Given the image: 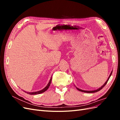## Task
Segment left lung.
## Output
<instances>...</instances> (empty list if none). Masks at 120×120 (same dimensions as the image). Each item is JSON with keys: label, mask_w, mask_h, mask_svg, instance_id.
Masks as SVG:
<instances>
[{"label": "left lung", "mask_w": 120, "mask_h": 120, "mask_svg": "<svg viewBox=\"0 0 120 120\" xmlns=\"http://www.w3.org/2000/svg\"><path fill=\"white\" fill-rule=\"evenodd\" d=\"M112 71H111V74H110V75H109V78H108V79L107 80V81L105 82V83L102 86H101L100 88H98V89H97V90H81V89H79V88H77V86H76L75 85V88H77V89L78 90H79V91H81V92H84V93H95V92H99V90H101L104 87V86L106 85V84H107V82H108V81H109V79H110V77L111 76V75H112Z\"/></svg>", "instance_id": "1"}]
</instances>
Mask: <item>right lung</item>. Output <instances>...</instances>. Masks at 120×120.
<instances>
[{
	"label": "right lung",
	"mask_w": 120,
	"mask_h": 120,
	"mask_svg": "<svg viewBox=\"0 0 120 120\" xmlns=\"http://www.w3.org/2000/svg\"><path fill=\"white\" fill-rule=\"evenodd\" d=\"M52 76L51 77V78H50V80L49 82V83H48V85H46V86L45 87V88H43L42 90H39V91H37V92H25V90H23L24 92H25V93H26L27 94H30V95H37V94H41L42 93H44L45 92L46 90H48L49 88V86H50V83H51L52 82Z\"/></svg>",
	"instance_id": "right-lung-1"
}]
</instances>
